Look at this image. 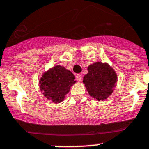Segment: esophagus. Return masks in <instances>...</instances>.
Masks as SVG:
<instances>
[{
    "label": "esophagus",
    "instance_id": "esophagus-1",
    "mask_svg": "<svg viewBox=\"0 0 149 149\" xmlns=\"http://www.w3.org/2000/svg\"><path fill=\"white\" fill-rule=\"evenodd\" d=\"M76 79H77V80L78 82L81 81V80H82V75H81V74H77V76H76Z\"/></svg>",
    "mask_w": 149,
    "mask_h": 149
}]
</instances>
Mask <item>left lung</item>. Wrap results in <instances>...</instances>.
<instances>
[{"mask_svg": "<svg viewBox=\"0 0 149 149\" xmlns=\"http://www.w3.org/2000/svg\"><path fill=\"white\" fill-rule=\"evenodd\" d=\"M88 73L84 77L88 95L97 100H105L114 90L117 81L115 71L108 63L95 62L87 68Z\"/></svg>", "mask_w": 149, "mask_h": 149, "instance_id": "obj_1", "label": "left lung"}]
</instances>
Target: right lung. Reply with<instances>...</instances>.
I'll use <instances>...</instances> for the list:
<instances>
[{
	"instance_id": "obj_1",
	"label": "right lung",
	"mask_w": 149,
	"mask_h": 149,
	"mask_svg": "<svg viewBox=\"0 0 149 149\" xmlns=\"http://www.w3.org/2000/svg\"><path fill=\"white\" fill-rule=\"evenodd\" d=\"M74 79L75 77L71 71L57 65L43 74L39 81L40 89L48 100L59 103L76 83Z\"/></svg>"
}]
</instances>
